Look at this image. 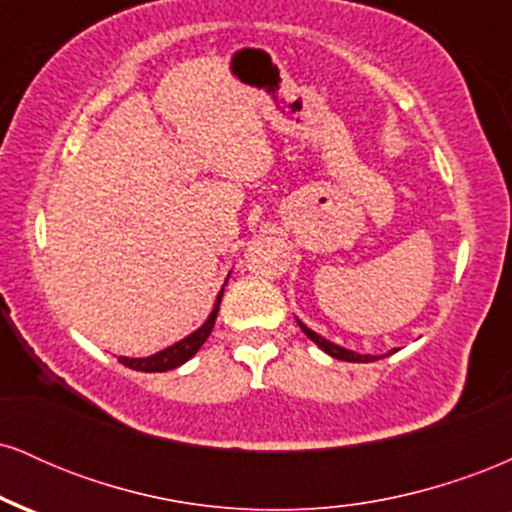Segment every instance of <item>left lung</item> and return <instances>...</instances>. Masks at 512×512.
I'll return each instance as SVG.
<instances>
[{
	"mask_svg": "<svg viewBox=\"0 0 512 512\" xmlns=\"http://www.w3.org/2000/svg\"><path fill=\"white\" fill-rule=\"evenodd\" d=\"M296 322H298V325H301V330L305 332V337H308L310 342H315L317 346H320L322 351H325V354H330L332 358H339V361H349V363H370V361H378V356H370V354H356V351H351V349H344V346H339V344L330 342V339L320 337V334L310 330V327H305L301 320H296ZM395 351H397V349L387 351L385 356L395 354Z\"/></svg>",
	"mask_w": 512,
	"mask_h": 512,
	"instance_id": "1",
	"label": "left lung"
}]
</instances>
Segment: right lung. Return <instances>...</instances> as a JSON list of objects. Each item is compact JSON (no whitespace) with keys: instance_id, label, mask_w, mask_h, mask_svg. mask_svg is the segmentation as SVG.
I'll list each match as a JSON object with an SVG mask.
<instances>
[{"instance_id":"1","label":"right lung","mask_w":512,"mask_h":512,"mask_svg":"<svg viewBox=\"0 0 512 512\" xmlns=\"http://www.w3.org/2000/svg\"><path fill=\"white\" fill-rule=\"evenodd\" d=\"M221 296H223V289L219 291V296H216V303H214V310H211L207 322H204L199 330H195L192 334H187L185 339H180V342H175L173 346H168V349L158 351L154 356H146V358H127V356H120V363L122 366L132 368V370H142V373H163V370H173L182 366L185 361H190L192 356L197 354L199 346L207 342V337L214 330V322H216V315H219V303H221Z\"/></svg>"}]
</instances>
